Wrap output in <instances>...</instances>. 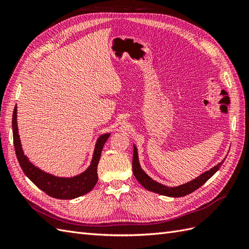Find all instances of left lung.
Returning a JSON list of instances; mask_svg holds the SVG:
<instances>
[{
  "mask_svg": "<svg viewBox=\"0 0 249 249\" xmlns=\"http://www.w3.org/2000/svg\"><path fill=\"white\" fill-rule=\"evenodd\" d=\"M133 147H134V153H133V173H134V177L136 178L138 182L143 187H144L146 190L164 195V196H169V197H182V196H185V195L190 194L193 191L198 189V188L205 184L211 177L214 176V173L220 168V166L223 164V162L225 160V158H224V159L220 163H218L217 165H215V166L211 168L210 170H207L203 173H201V175H199L197 178H195L194 179L190 180V182L185 183L183 185L177 186V187H168V186H165V185H162L160 183L156 182L155 179H153L149 176L146 175L144 170H143L140 166L138 150H137L136 145L133 144Z\"/></svg>",
  "mask_w": 249,
  "mask_h": 249,
  "instance_id": "obj_1",
  "label": "left lung"
}]
</instances>
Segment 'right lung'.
<instances>
[{"label":"right lung","instance_id":"1","mask_svg":"<svg viewBox=\"0 0 249 249\" xmlns=\"http://www.w3.org/2000/svg\"><path fill=\"white\" fill-rule=\"evenodd\" d=\"M12 132H13V144L16 148L17 158L22 171L25 175L32 180L37 187L46 192L50 196L59 199H72L82 196L92 190L97 182V164L100 162V158L105 142L110 136V133H105L96 139L95 146L93 150L92 159L90 165L85 171L81 172L71 178L57 177L52 173L46 172L38 168L29 160L21 147L20 138L18 135V107L16 106L12 115Z\"/></svg>","mask_w":249,"mask_h":249}]
</instances>
